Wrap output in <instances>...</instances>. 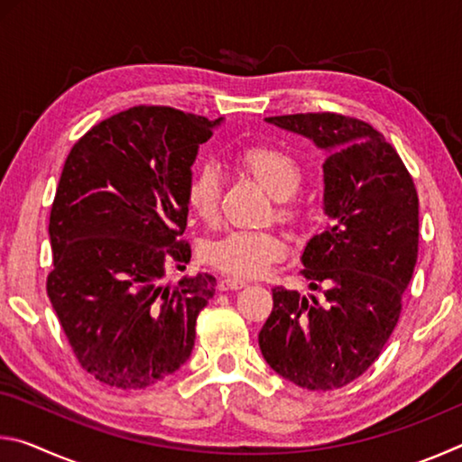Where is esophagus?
I'll list each match as a JSON object with an SVG mask.
<instances>
[{"instance_id": "esophagus-1", "label": "esophagus", "mask_w": 462, "mask_h": 462, "mask_svg": "<svg viewBox=\"0 0 462 462\" xmlns=\"http://www.w3.org/2000/svg\"><path fill=\"white\" fill-rule=\"evenodd\" d=\"M246 283L245 281H240V279H220V283H217V289H220V291H234V289H242L245 287Z\"/></svg>"}]
</instances>
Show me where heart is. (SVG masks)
<instances>
[{"label":"heart","instance_id":"1","mask_svg":"<svg viewBox=\"0 0 462 462\" xmlns=\"http://www.w3.org/2000/svg\"><path fill=\"white\" fill-rule=\"evenodd\" d=\"M236 165L277 198V220L293 224L300 220L301 208L293 193L301 185V165L285 148L271 144H250L236 154ZM222 173L212 162H203L193 171L185 185L187 208L198 220L212 224L220 212ZM289 242L277 230H230L208 240L201 248L203 261L234 279H254L287 256Z\"/></svg>","mask_w":462,"mask_h":462}]
</instances>
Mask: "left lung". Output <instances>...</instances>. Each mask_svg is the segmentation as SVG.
I'll list each match as a JSON object with an SVG mask.
<instances>
[{"mask_svg": "<svg viewBox=\"0 0 462 462\" xmlns=\"http://www.w3.org/2000/svg\"><path fill=\"white\" fill-rule=\"evenodd\" d=\"M267 122L326 151V230L303 250L301 277L324 300L273 289L259 332L264 361L310 391H332L377 361L418 261V191L381 132L353 116L308 112Z\"/></svg>", "mask_w": 462, "mask_h": 462, "instance_id": "left-lung-1", "label": "left lung"}]
</instances>
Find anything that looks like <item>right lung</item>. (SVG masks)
I'll return each mask as SVG.
<instances>
[{"instance_id":"add662e5","label":"right lung","mask_w":462,"mask_h":462,"mask_svg":"<svg viewBox=\"0 0 462 462\" xmlns=\"http://www.w3.org/2000/svg\"><path fill=\"white\" fill-rule=\"evenodd\" d=\"M216 124L134 106L85 132L62 167L46 293L77 361L109 387H151L191 355L216 277L162 279L191 259L185 185Z\"/></svg>"}]
</instances>
